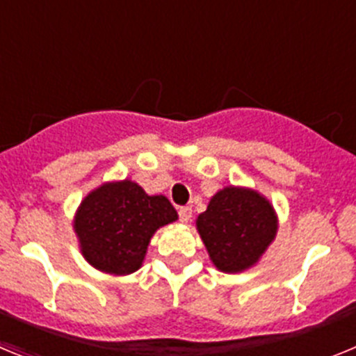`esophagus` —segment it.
Returning <instances> with one entry per match:
<instances>
[{"instance_id": "1", "label": "esophagus", "mask_w": 356, "mask_h": 356, "mask_svg": "<svg viewBox=\"0 0 356 356\" xmlns=\"http://www.w3.org/2000/svg\"><path fill=\"white\" fill-rule=\"evenodd\" d=\"M178 216H180L181 222H188L191 221V217H193V209H191V207H181V209L178 210Z\"/></svg>"}]
</instances>
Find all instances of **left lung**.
I'll use <instances>...</instances> for the list:
<instances>
[{"mask_svg":"<svg viewBox=\"0 0 356 356\" xmlns=\"http://www.w3.org/2000/svg\"><path fill=\"white\" fill-rule=\"evenodd\" d=\"M196 228L219 271L242 273L259 262L275 241L278 217L262 194L229 185L213 194L197 216Z\"/></svg>","mask_w":356,"mask_h":356,"instance_id":"1","label":"left lung"}]
</instances>
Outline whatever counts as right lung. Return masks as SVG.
Here are the masks:
<instances>
[{"label":"right lung","mask_w":356,"mask_h":356,"mask_svg":"<svg viewBox=\"0 0 356 356\" xmlns=\"http://www.w3.org/2000/svg\"><path fill=\"white\" fill-rule=\"evenodd\" d=\"M178 219L165 196H149L131 180L108 181L83 197L74 232L83 259L103 273L124 276L143 266L151 237Z\"/></svg>","instance_id":"1"}]
</instances>
